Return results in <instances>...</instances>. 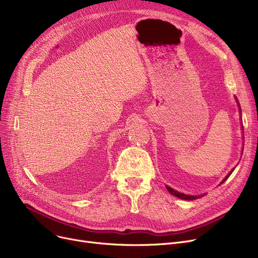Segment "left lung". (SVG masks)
<instances>
[{
    "instance_id": "left-lung-1",
    "label": "left lung",
    "mask_w": 258,
    "mask_h": 258,
    "mask_svg": "<svg viewBox=\"0 0 258 258\" xmlns=\"http://www.w3.org/2000/svg\"><path fill=\"white\" fill-rule=\"evenodd\" d=\"M235 100H236V102H237V105H238V110H239V113L241 114V110H240V105H239V103H238V100H237V98L235 97ZM242 124V123H241ZM234 170V168L233 169H231L230 170V172L226 175V177L224 178V180L221 182V184H223L228 178H229V175L232 173V171ZM166 188H167V190L172 195V196H174V197H177V198H179V199H182V200H186V201H192V200H196V199H199V198H202L203 196L204 195H202V196H189V195H185V194H182V192H179V191H177V190H174V189H172L171 187H169V186H167L166 185Z\"/></svg>"
}]
</instances>
